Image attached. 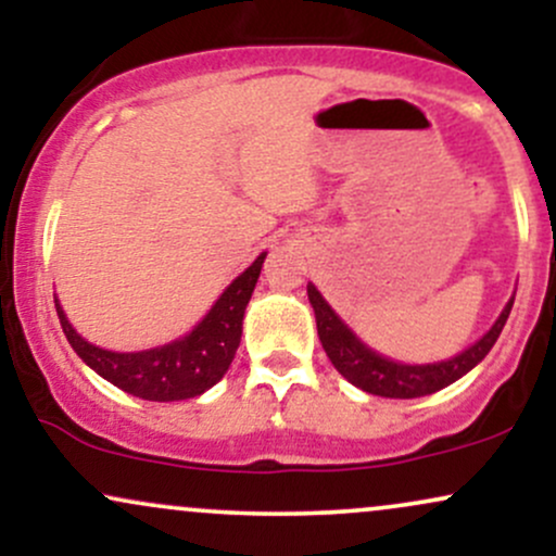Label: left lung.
Here are the masks:
<instances>
[{
    "label": "left lung",
    "mask_w": 556,
    "mask_h": 556,
    "mask_svg": "<svg viewBox=\"0 0 556 556\" xmlns=\"http://www.w3.org/2000/svg\"><path fill=\"white\" fill-rule=\"evenodd\" d=\"M308 300L311 305H314L316 314L318 340H321L324 350H327L331 366H334L350 384L363 389V392L394 400H413L424 397V394H433L439 392V389L450 387L452 381L460 379V376L468 374L470 368H476L478 363L486 358L489 350L494 348V342L500 340L504 324H507V316L515 303V298H509V303L504 305V311L494 321V327H491L476 344H470L468 350L455 355V358L442 363H426V366H407V363H394L384 358V355L374 353L371 348H366V344L348 329V324L331 311V305L321 298V292H318L314 285H308Z\"/></svg>",
    "instance_id": "left-lung-1"
}]
</instances>
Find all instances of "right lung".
Listing matches in <instances>:
<instances>
[{"mask_svg": "<svg viewBox=\"0 0 556 556\" xmlns=\"http://www.w3.org/2000/svg\"><path fill=\"white\" fill-rule=\"evenodd\" d=\"M264 258L266 253H261L222 292L212 311L203 316V321L190 334L162 344V348L140 350V353H112V350L96 348V344L83 340L78 331L73 329V324L67 321L60 300H54L56 316H60L67 342L73 344L83 363L91 366L101 379L123 389V392L151 402L198 397L227 374L229 363L238 353L242 316H245V305L253 295V287L258 282Z\"/></svg>", "mask_w": 556, "mask_h": 556, "instance_id": "1", "label": "right lung"}]
</instances>
